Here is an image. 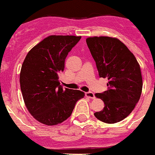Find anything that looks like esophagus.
Listing matches in <instances>:
<instances>
[{"label":"esophagus","mask_w":155,"mask_h":155,"mask_svg":"<svg viewBox=\"0 0 155 155\" xmlns=\"http://www.w3.org/2000/svg\"><path fill=\"white\" fill-rule=\"evenodd\" d=\"M85 95L87 97L90 98V99H95L94 93H92V92H87V93H85Z\"/></svg>","instance_id":"1"}]
</instances>
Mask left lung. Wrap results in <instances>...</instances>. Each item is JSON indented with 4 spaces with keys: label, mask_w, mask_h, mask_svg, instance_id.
I'll list each match as a JSON object with an SVG mask.
<instances>
[{
    "label": "left lung",
    "mask_w": 155,
    "mask_h": 155,
    "mask_svg": "<svg viewBox=\"0 0 155 155\" xmlns=\"http://www.w3.org/2000/svg\"><path fill=\"white\" fill-rule=\"evenodd\" d=\"M100 78H108V90L96 93L105 107L94 113L98 120L114 124L126 118L140 99L142 78L133 53L116 38L89 37L86 39Z\"/></svg>",
    "instance_id": "1"
}]
</instances>
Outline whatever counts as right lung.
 Returning <instances> with one entry per match:
<instances>
[{
	"instance_id": "1",
	"label": "right lung",
	"mask_w": 155,
	"mask_h": 155,
	"mask_svg": "<svg viewBox=\"0 0 155 155\" xmlns=\"http://www.w3.org/2000/svg\"><path fill=\"white\" fill-rule=\"evenodd\" d=\"M81 38L50 35L26 55L19 76L20 88L28 111L40 123L47 126L62 123L85 96L81 90H63L59 81L67 55Z\"/></svg>"
}]
</instances>
